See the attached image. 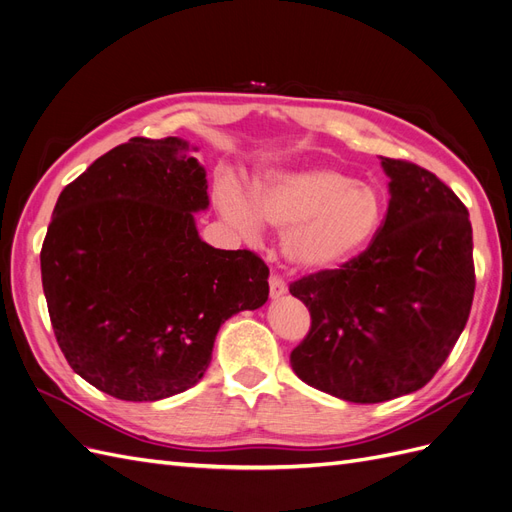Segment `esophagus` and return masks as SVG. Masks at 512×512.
I'll use <instances>...</instances> for the list:
<instances>
[{
	"mask_svg": "<svg viewBox=\"0 0 512 512\" xmlns=\"http://www.w3.org/2000/svg\"><path fill=\"white\" fill-rule=\"evenodd\" d=\"M287 293V283L280 276H276V274H272L270 276V298L272 300H278V298H283V295Z\"/></svg>",
	"mask_w": 512,
	"mask_h": 512,
	"instance_id": "obj_1",
	"label": "esophagus"
}]
</instances>
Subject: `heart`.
I'll use <instances>...</instances> for the list:
<instances>
[{
    "label": "heart",
    "instance_id": "b5f03b06",
    "mask_svg": "<svg viewBox=\"0 0 512 512\" xmlns=\"http://www.w3.org/2000/svg\"><path fill=\"white\" fill-rule=\"evenodd\" d=\"M214 202L246 236H257L263 221L285 229L283 255L306 272H332L357 259L381 234L387 214L381 189L329 166L270 174L253 197L221 185Z\"/></svg>",
    "mask_w": 512,
    "mask_h": 512
}]
</instances>
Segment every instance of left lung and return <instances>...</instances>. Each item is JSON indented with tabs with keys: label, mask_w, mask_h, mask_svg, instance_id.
I'll list each match as a JSON object with an SVG mask.
<instances>
[{
	"label": "left lung",
	"mask_w": 512,
	"mask_h": 512,
	"mask_svg": "<svg viewBox=\"0 0 512 512\" xmlns=\"http://www.w3.org/2000/svg\"><path fill=\"white\" fill-rule=\"evenodd\" d=\"M381 166L391 195L381 234L344 268L289 287L312 319L293 372L355 404L430 383L464 332L476 285L468 208L430 170L389 157Z\"/></svg>",
	"instance_id": "8db88e82"
}]
</instances>
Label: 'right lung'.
I'll return each mask as SVG.
<instances>
[{
	"instance_id": "obj_1",
	"label": "right lung",
	"mask_w": 512,
	"mask_h": 512,
	"mask_svg": "<svg viewBox=\"0 0 512 512\" xmlns=\"http://www.w3.org/2000/svg\"><path fill=\"white\" fill-rule=\"evenodd\" d=\"M180 138H131L65 187L42 244L48 315L72 370L155 402L204 376L219 327L268 300V266L197 234L206 170Z\"/></svg>"
}]
</instances>
